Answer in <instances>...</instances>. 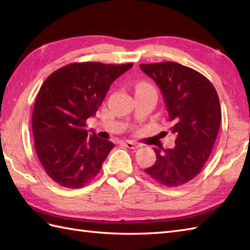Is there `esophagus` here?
<instances>
[{
    "instance_id": "esophagus-1",
    "label": "esophagus",
    "mask_w": 250,
    "mask_h": 250,
    "mask_svg": "<svg viewBox=\"0 0 250 250\" xmlns=\"http://www.w3.org/2000/svg\"><path fill=\"white\" fill-rule=\"evenodd\" d=\"M124 145L126 147V148H129V149H137V148H139L141 145H139V144H136V143H133V142H131V141H125V142H124Z\"/></svg>"
}]
</instances>
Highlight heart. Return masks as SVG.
Returning <instances> with one entry per match:
<instances>
[{
    "instance_id": "b5f03b06",
    "label": "heart",
    "mask_w": 250,
    "mask_h": 250,
    "mask_svg": "<svg viewBox=\"0 0 250 250\" xmlns=\"http://www.w3.org/2000/svg\"><path fill=\"white\" fill-rule=\"evenodd\" d=\"M150 90H155L150 83H140L136 84V92H145L150 91Z\"/></svg>"
}]
</instances>
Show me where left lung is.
I'll use <instances>...</instances> for the list:
<instances>
[{
	"label": "left lung",
	"instance_id": "1",
	"mask_svg": "<svg viewBox=\"0 0 250 250\" xmlns=\"http://www.w3.org/2000/svg\"><path fill=\"white\" fill-rule=\"evenodd\" d=\"M160 88L176 136L175 147L157 149L145 172L167 187H178L199 175L210 156L221 122L219 98L201 73L176 62L141 64Z\"/></svg>",
	"mask_w": 250,
	"mask_h": 250
}]
</instances>
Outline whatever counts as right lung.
I'll return each instance as SVG.
<instances>
[{
	"label": "right lung",
	"mask_w": 250,
	"mask_h": 250,
	"mask_svg": "<svg viewBox=\"0 0 250 250\" xmlns=\"http://www.w3.org/2000/svg\"><path fill=\"white\" fill-rule=\"evenodd\" d=\"M133 66L101 62L71 63L46 78L33 115L36 155L47 175L66 188H82L97 176L114 143L88 135L86 121L95 115L110 84Z\"/></svg>",
	"instance_id": "obj_1"
}]
</instances>
